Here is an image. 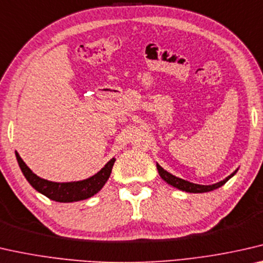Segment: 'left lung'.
I'll use <instances>...</instances> for the list:
<instances>
[{
	"instance_id": "8db88e82",
	"label": "left lung",
	"mask_w": 263,
	"mask_h": 263,
	"mask_svg": "<svg viewBox=\"0 0 263 263\" xmlns=\"http://www.w3.org/2000/svg\"><path fill=\"white\" fill-rule=\"evenodd\" d=\"M157 170H158V174L160 177H162L163 181H165L167 184H170L174 187H177V189L185 191V193H193V194H202V193H209V191H213L215 189H218L219 186H222L223 184H226L227 182L229 181L233 176L236 174L237 170H235L232 175H229L228 177L223 179V181L211 184V185H201V184H196V183H191L189 181H185V179L178 178L174 176L170 172H167L166 170H164L162 166L157 163Z\"/></svg>"
}]
</instances>
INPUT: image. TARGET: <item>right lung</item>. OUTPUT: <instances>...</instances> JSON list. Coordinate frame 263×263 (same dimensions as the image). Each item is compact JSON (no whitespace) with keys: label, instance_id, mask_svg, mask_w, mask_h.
I'll return each instance as SVG.
<instances>
[{"label":"right lung","instance_id":"right-lung-1","mask_svg":"<svg viewBox=\"0 0 263 263\" xmlns=\"http://www.w3.org/2000/svg\"><path fill=\"white\" fill-rule=\"evenodd\" d=\"M15 155H16L20 169H21L23 176L30 185L40 194L45 195L46 197L60 203L82 201V199H87L99 193L103 189L105 183L107 182L112 172L113 164L116 162V158H112L99 172H97L92 177L84 179V181L57 183L39 177L26 165V163L23 162L17 152H15Z\"/></svg>","mask_w":263,"mask_h":263}]
</instances>
